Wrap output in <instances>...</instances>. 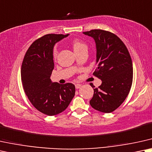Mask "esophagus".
<instances>
[{
	"instance_id": "1",
	"label": "esophagus",
	"mask_w": 152,
	"mask_h": 152,
	"mask_svg": "<svg viewBox=\"0 0 152 152\" xmlns=\"http://www.w3.org/2000/svg\"><path fill=\"white\" fill-rule=\"evenodd\" d=\"M75 87H76V89H79V88L81 87V85L80 84H78V83H76V85H75Z\"/></svg>"
}]
</instances>
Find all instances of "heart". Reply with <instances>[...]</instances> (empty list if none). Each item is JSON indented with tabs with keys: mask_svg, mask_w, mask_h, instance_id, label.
I'll return each instance as SVG.
<instances>
[{
	"mask_svg": "<svg viewBox=\"0 0 152 152\" xmlns=\"http://www.w3.org/2000/svg\"><path fill=\"white\" fill-rule=\"evenodd\" d=\"M71 45H72L73 50L76 54L80 53V51H82L83 50L87 49V45L80 41V40L78 39V38H74L73 39L72 41H71ZM57 53H58V51H57V49L56 48H54L53 50V58H56Z\"/></svg>",
	"mask_w": 152,
	"mask_h": 152,
	"instance_id": "b5f03b06",
	"label": "heart"
}]
</instances>
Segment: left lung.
<instances>
[{"label": "left lung", "instance_id": "left-lung-1", "mask_svg": "<svg viewBox=\"0 0 152 152\" xmlns=\"http://www.w3.org/2000/svg\"><path fill=\"white\" fill-rule=\"evenodd\" d=\"M83 34L95 39L97 66L93 76L102 80L101 86L94 88L90 104L101 112L111 113L124 102L131 88V57L124 42L110 31L93 29ZM90 85L95 88L93 83Z\"/></svg>", "mask_w": 152, "mask_h": 152}]
</instances>
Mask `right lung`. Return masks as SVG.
Segmentation results:
<instances>
[{
    "label": "right lung",
    "instance_id": "1",
    "mask_svg": "<svg viewBox=\"0 0 152 152\" xmlns=\"http://www.w3.org/2000/svg\"><path fill=\"white\" fill-rule=\"evenodd\" d=\"M68 36L49 34L36 39L25 54L21 79L25 94L32 105L43 114L54 116L64 111L75 95V86L52 83L54 45Z\"/></svg>",
    "mask_w": 152,
    "mask_h": 152
}]
</instances>
